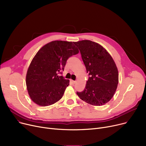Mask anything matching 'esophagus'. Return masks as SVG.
<instances>
[{
  "instance_id": "esophagus-1",
  "label": "esophagus",
  "mask_w": 146,
  "mask_h": 146,
  "mask_svg": "<svg viewBox=\"0 0 146 146\" xmlns=\"http://www.w3.org/2000/svg\"><path fill=\"white\" fill-rule=\"evenodd\" d=\"M71 82H72V83L73 84H74V83H76V81L73 80H71Z\"/></svg>"
}]
</instances>
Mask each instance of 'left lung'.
I'll list each match as a JSON object with an SVG mask.
<instances>
[{"instance_id": "left-lung-1", "label": "left lung", "mask_w": 146, "mask_h": 146, "mask_svg": "<svg viewBox=\"0 0 146 146\" xmlns=\"http://www.w3.org/2000/svg\"><path fill=\"white\" fill-rule=\"evenodd\" d=\"M73 43L80 50L90 76L85 89L77 95L90 105H105L112 98L118 86V71L115 63L110 54L98 43L90 40Z\"/></svg>"}]
</instances>
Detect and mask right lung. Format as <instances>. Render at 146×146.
<instances>
[{"label":"right lung","mask_w":146,"mask_h":146,"mask_svg":"<svg viewBox=\"0 0 146 146\" xmlns=\"http://www.w3.org/2000/svg\"><path fill=\"white\" fill-rule=\"evenodd\" d=\"M73 42L53 41L42 47L31 62L26 85L31 100L41 106L51 105L63 97L69 80L59 76L67 59L79 53Z\"/></svg>","instance_id":"right-lung-1"}]
</instances>
